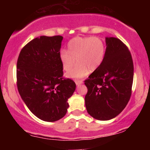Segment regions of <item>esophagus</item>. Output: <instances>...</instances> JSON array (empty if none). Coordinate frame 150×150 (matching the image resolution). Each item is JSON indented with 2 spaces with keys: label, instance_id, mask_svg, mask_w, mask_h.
<instances>
[{
  "label": "esophagus",
  "instance_id": "34e87169",
  "mask_svg": "<svg viewBox=\"0 0 150 150\" xmlns=\"http://www.w3.org/2000/svg\"><path fill=\"white\" fill-rule=\"evenodd\" d=\"M82 83H83L82 80H75V84H76V85H77V86L82 85Z\"/></svg>",
  "mask_w": 150,
  "mask_h": 150
}]
</instances>
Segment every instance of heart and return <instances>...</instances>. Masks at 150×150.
I'll list each match as a JSON object with an SVG mask.
<instances>
[{"mask_svg": "<svg viewBox=\"0 0 150 150\" xmlns=\"http://www.w3.org/2000/svg\"><path fill=\"white\" fill-rule=\"evenodd\" d=\"M68 51L61 50L59 57L65 71L72 67L76 59V65L66 73V77L71 79L83 78L89 71L97 70L104 61L106 50L100 38L82 37L72 39L68 44Z\"/></svg>", "mask_w": 150, "mask_h": 150, "instance_id": "heart-1", "label": "heart"}]
</instances>
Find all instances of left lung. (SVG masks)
Segmentation results:
<instances>
[{
	"label": "left lung",
	"instance_id": "obj_1",
	"mask_svg": "<svg viewBox=\"0 0 150 150\" xmlns=\"http://www.w3.org/2000/svg\"><path fill=\"white\" fill-rule=\"evenodd\" d=\"M106 46L100 67L85 81L86 108L99 120H111L122 112L130 100L133 82V63L127 46L115 37H106Z\"/></svg>",
	"mask_w": 150,
	"mask_h": 150
}]
</instances>
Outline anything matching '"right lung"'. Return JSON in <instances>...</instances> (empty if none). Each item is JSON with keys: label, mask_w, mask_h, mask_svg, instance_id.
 Returning <instances> with one entry per match:
<instances>
[{"label": "right lung", "mask_w": 150, "mask_h": 150, "mask_svg": "<svg viewBox=\"0 0 150 150\" xmlns=\"http://www.w3.org/2000/svg\"><path fill=\"white\" fill-rule=\"evenodd\" d=\"M62 36H41L20 51L17 63V85L20 97L30 111L39 119L58 120L66 114L68 99L76 85L63 79L59 53Z\"/></svg>", "instance_id": "1"}]
</instances>
